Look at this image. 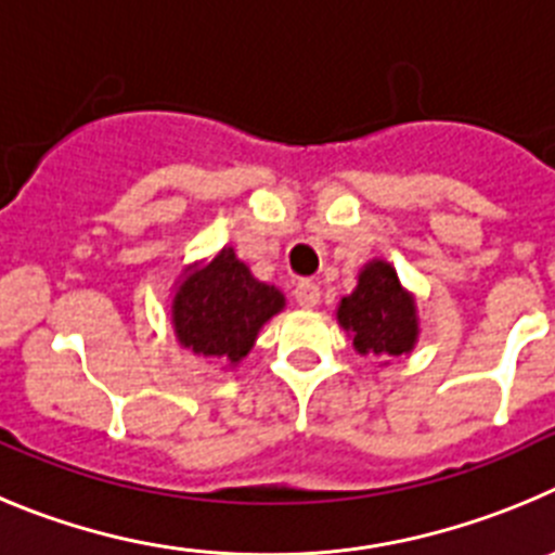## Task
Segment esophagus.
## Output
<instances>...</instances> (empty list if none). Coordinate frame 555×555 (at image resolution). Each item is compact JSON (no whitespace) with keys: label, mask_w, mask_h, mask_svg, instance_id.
<instances>
[{"label":"esophagus","mask_w":555,"mask_h":555,"mask_svg":"<svg viewBox=\"0 0 555 555\" xmlns=\"http://www.w3.org/2000/svg\"><path fill=\"white\" fill-rule=\"evenodd\" d=\"M293 296H296V304L304 309H312L314 304L321 301V287L314 282H309V279H304V282L296 284V289H293Z\"/></svg>","instance_id":"1"}]
</instances>
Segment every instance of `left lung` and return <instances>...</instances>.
<instances>
[{"label": "left lung", "instance_id": "8db88e82", "mask_svg": "<svg viewBox=\"0 0 555 555\" xmlns=\"http://www.w3.org/2000/svg\"><path fill=\"white\" fill-rule=\"evenodd\" d=\"M337 321L353 337V348L373 357H401L412 351L417 339L412 296L398 282L396 268L384 259H373L359 273L357 289L339 301Z\"/></svg>", "mask_w": 555, "mask_h": 555}]
</instances>
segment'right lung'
I'll use <instances>...</instances> for the list:
<instances>
[{
    "mask_svg": "<svg viewBox=\"0 0 555 555\" xmlns=\"http://www.w3.org/2000/svg\"><path fill=\"white\" fill-rule=\"evenodd\" d=\"M284 307L276 287L257 282L246 262L223 248L207 268L184 276L173 296V332L198 357L241 362L259 328Z\"/></svg>",
    "mask_w": 555,
    "mask_h": 555,
    "instance_id": "right-lung-1",
    "label": "right lung"
}]
</instances>
